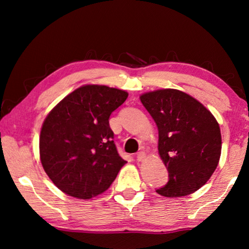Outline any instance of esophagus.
Instances as JSON below:
<instances>
[{"label": "esophagus", "mask_w": 249, "mask_h": 249, "mask_svg": "<svg viewBox=\"0 0 249 249\" xmlns=\"http://www.w3.org/2000/svg\"><path fill=\"white\" fill-rule=\"evenodd\" d=\"M145 158H146V154H145V151H140V153H138V154H137V156H136L137 161H144Z\"/></svg>", "instance_id": "34e87169"}]
</instances>
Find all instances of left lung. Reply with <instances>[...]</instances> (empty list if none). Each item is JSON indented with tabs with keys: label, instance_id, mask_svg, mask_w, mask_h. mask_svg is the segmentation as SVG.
<instances>
[{
	"label": "left lung",
	"instance_id": "obj_1",
	"mask_svg": "<svg viewBox=\"0 0 249 249\" xmlns=\"http://www.w3.org/2000/svg\"><path fill=\"white\" fill-rule=\"evenodd\" d=\"M158 127V153L169 181L157 189L167 197L196 192L215 171L221 157V129L215 117L191 95L161 89L141 95Z\"/></svg>",
	"mask_w": 249,
	"mask_h": 249
}]
</instances>
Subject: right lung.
Masks as SVG:
<instances>
[{
    "mask_svg": "<svg viewBox=\"0 0 249 249\" xmlns=\"http://www.w3.org/2000/svg\"><path fill=\"white\" fill-rule=\"evenodd\" d=\"M127 96L124 90L86 84L49 112L41 126L39 155L59 190L88 200L115 180L126 161L117 153L108 119Z\"/></svg>",
    "mask_w": 249,
    "mask_h": 249,
    "instance_id": "add662e5",
    "label": "right lung"
}]
</instances>
